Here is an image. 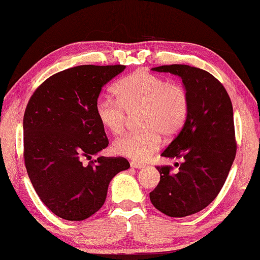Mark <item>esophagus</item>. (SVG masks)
Segmentation results:
<instances>
[{"label":"esophagus","instance_id":"1","mask_svg":"<svg viewBox=\"0 0 260 260\" xmlns=\"http://www.w3.org/2000/svg\"><path fill=\"white\" fill-rule=\"evenodd\" d=\"M131 167L132 168H136V169H141V168H144V165L143 164H140V162H136V161H132L131 162Z\"/></svg>","mask_w":260,"mask_h":260}]
</instances>
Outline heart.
Returning a JSON list of instances; mask_svg holds the SVG:
<instances>
[{"mask_svg":"<svg viewBox=\"0 0 260 260\" xmlns=\"http://www.w3.org/2000/svg\"><path fill=\"white\" fill-rule=\"evenodd\" d=\"M117 99L102 95L95 103V116L111 134L124 131L128 115L140 111L141 132L126 134L112 144L118 155L145 161L161 143V136H176L185 125L190 111V95L185 87L176 83L138 70L115 85Z\"/></svg>","mask_w":260,"mask_h":260,"instance_id":"heart-1","label":"heart"}]
</instances>
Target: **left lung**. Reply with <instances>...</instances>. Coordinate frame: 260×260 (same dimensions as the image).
<instances>
[{"label": "left lung", "instance_id": "8db88e82", "mask_svg": "<svg viewBox=\"0 0 260 260\" xmlns=\"http://www.w3.org/2000/svg\"><path fill=\"white\" fill-rule=\"evenodd\" d=\"M153 72L182 78L190 95L185 125L161 155L182 158L178 172L157 167L160 182L150 200L171 217H185L206 208L218 196L237 153L233 107L225 87L211 74L187 64L160 66Z\"/></svg>", "mask_w": 260, "mask_h": 260}]
</instances>
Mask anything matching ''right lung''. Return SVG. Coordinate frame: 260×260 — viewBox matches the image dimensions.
<instances>
[{"mask_svg": "<svg viewBox=\"0 0 260 260\" xmlns=\"http://www.w3.org/2000/svg\"><path fill=\"white\" fill-rule=\"evenodd\" d=\"M126 67L84 64L42 83L23 115V159L37 196L66 220H84L105 204L115 175L129 168L125 158L83 159L106 149L105 127L95 116L102 87Z\"/></svg>", "mask_w": 260, "mask_h": 260, "instance_id": "1", "label": "right lung"}]
</instances>
